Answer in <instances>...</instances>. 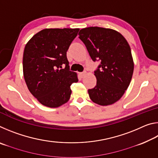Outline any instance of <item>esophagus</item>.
Listing matches in <instances>:
<instances>
[{
	"label": "esophagus",
	"mask_w": 158,
	"mask_h": 158,
	"mask_svg": "<svg viewBox=\"0 0 158 158\" xmlns=\"http://www.w3.org/2000/svg\"><path fill=\"white\" fill-rule=\"evenodd\" d=\"M85 74H86V73H85V72H83V73H79V76L81 77V78H83V77H84L85 75Z\"/></svg>",
	"instance_id": "obj_1"
}]
</instances>
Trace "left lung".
<instances>
[{
  "mask_svg": "<svg viewBox=\"0 0 158 158\" xmlns=\"http://www.w3.org/2000/svg\"><path fill=\"white\" fill-rule=\"evenodd\" d=\"M92 60L100 61L94 71L97 84L89 89V97L98 105H112L129 86L134 63L129 44L122 35L110 28L89 27L79 33Z\"/></svg>",
  "mask_w": 158,
  "mask_h": 158,
  "instance_id": "obj_1",
  "label": "left lung"
}]
</instances>
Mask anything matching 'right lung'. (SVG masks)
Segmentation results:
<instances>
[{
  "label": "right lung",
  "instance_id": "add662e5",
  "mask_svg": "<svg viewBox=\"0 0 158 158\" xmlns=\"http://www.w3.org/2000/svg\"><path fill=\"white\" fill-rule=\"evenodd\" d=\"M79 31L46 28L35 35L26 45L23 56L26 84L31 94L48 107L66 103L72 93L70 85L78 81L77 73L69 70L67 51Z\"/></svg>",
  "mask_w": 158,
  "mask_h": 158
}]
</instances>
